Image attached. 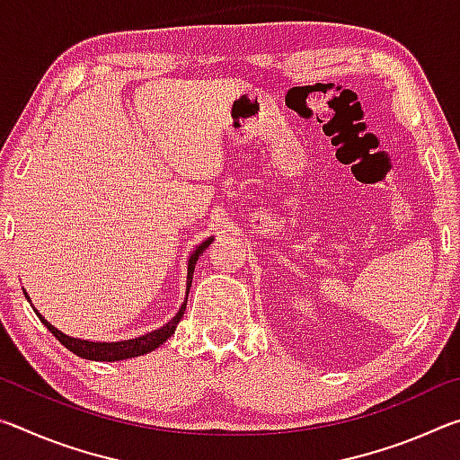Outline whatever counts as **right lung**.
Returning a JSON list of instances; mask_svg holds the SVG:
<instances>
[{
    "label": "right lung",
    "instance_id": "right-lung-1",
    "mask_svg": "<svg viewBox=\"0 0 460 460\" xmlns=\"http://www.w3.org/2000/svg\"><path fill=\"white\" fill-rule=\"evenodd\" d=\"M213 243V237H208L207 241H202V243L194 249L189 258V274H186V298H189V290H190V284H192V274H194V266H197V261L200 258V253L205 252V249ZM26 294V290H24ZM28 302L30 296L26 294ZM34 308V306H32ZM186 310V300L184 305L178 310L174 318H170V323H166L164 326H160L158 331H152V332H146L142 337L137 339H129V341H115V342H93V341H83V339H75V337H68L58 329H54V326L44 321V316L38 313L34 308L36 316L40 318L44 323V326H49V331L57 337L62 345H65L68 351H73L75 355L83 357V359H91V361H123V359H131V357H139V355H146V353H152L154 349H158L162 342H166L170 337H172L178 323H181V318Z\"/></svg>",
    "mask_w": 460,
    "mask_h": 460
}]
</instances>
